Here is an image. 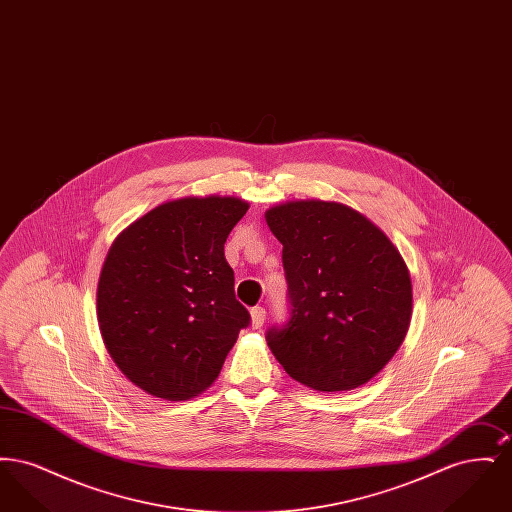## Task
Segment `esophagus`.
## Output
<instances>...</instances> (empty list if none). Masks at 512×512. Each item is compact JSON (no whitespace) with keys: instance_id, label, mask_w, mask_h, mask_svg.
Masks as SVG:
<instances>
[{"instance_id":"esophagus-1","label":"esophagus","mask_w":512,"mask_h":512,"mask_svg":"<svg viewBox=\"0 0 512 512\" xmlns=\"http://www.w3.org/2000/svg\"><path fill=\"white\" fill-rule=\"evenodd\" d=\"M265 320H267V311L263 307L251 309V326L253 328H261L265 324Z\"/></svg>"}]
</instances>
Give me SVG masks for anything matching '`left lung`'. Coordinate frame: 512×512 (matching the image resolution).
Returning a JSON list of instances; mask_svg holds the SVG:
<instances>
[{"instance_id": "left-lung-1", "label": "left lung", "mask_w": 512, "mask_h": 512, "mask_svg": "<svg viewBox=\"0 0 512 512\" xmlns=\"http://www.w3.org/2000/svg\"><path fill=\"white\" fill-rule=\"evenodd\" d=\"M268 228L284 245L292 317L267 343L295 382L349 391L374 378L405 340L413 284L399 249L363 213L336 201L270 207Z\"/></svg>"}]
</instances>
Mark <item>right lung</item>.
Masks as SVG:
<instances>
[{
    "label": "right lung",
    "mask_w": 512,
    "mask_h": 512,
    "mask_svg": "<svg viewBox=\"0 0 512 512\" xmlns=\"http://www.w3.org/2000/svg\"><path fill=\"white\" fill-rule=\"evenodd\" d=\"M249 203L230 195L157 205L115 238L98 282V324L113 363L140 390L186 401L207 390L249 313L224 242Z\"/></svg>",
    "instance_id": "1"
}]
</instances>
